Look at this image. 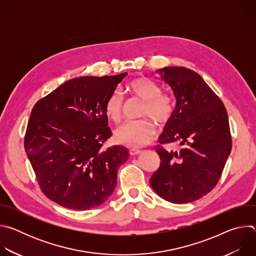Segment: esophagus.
Returning a JSON list of instances; mask_svg holds the SVG:
<instances>
[{
    "instance_id": "obj_1",
    "label": "esophagus",
    "mask_w": 256,
    "mask_h": 256,
    "mask_svg": "<svg viewBox=\"0 0 256 256\" xmlns=\"http://www.w3.org/2000/svg\"><path fill=\"white\" fill-rule=\"evenodd\" d=\"M142 153V151L140 150H138V149H134V148H132V149H130V154L132 155V156H136V155H140Z\"/></svg>"
}]
</instances>
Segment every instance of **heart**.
Instances as JSON below:
<instances>
[{
	"label": "heart",
	"instance_id": "heart-1",
	"mask_svg": "<svg viewBox=\"0 0 256 256\" xmlns=\"http://www.w3.org/2000/svg\"><path fill=\"white\" fill-rule=\"evenodd\" d=\"M128 90L144 102L142 116H149L159 124L168 122L174 112V103L168 94L161 93L159 85L147 77H138L128 84ZM122 95L114 91L105 101L104 109L107 118L118 122L122 114ZM156 130L148 120L126 122L120 126L114 132L118 142L128 147L138 148L147 144L155 136Z\"/></svg>",
	"mask_w": 256,
	"mask_h": 256
}]
</instances>
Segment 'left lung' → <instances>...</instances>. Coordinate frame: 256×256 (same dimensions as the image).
Returning a JSON list of instances; mask_svg holds the SVG:
<instances>
[{"instance_id": "left-lung-1", "label": "left lung", "mask_w": 256, "mask_h": 256, "mask_svg": "<svg viewBox=\"0 0 256 256\" xmlns=\"http://www.w3.org/2000/svg\"><path fill=\"white\" fill-rule=\"evenodd\" d=\"M156 72L176 99L159 142H178L181 148L174 152L156 148L161 162L150 184L167 202H192L216 186L230 155L232 140L227 110L194 70L166 66Z\"/></svg>"}]
</instances>
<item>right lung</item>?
Here are the masks:
<instances>
[{
  "label": "right lung",
  "mask_w": 256,
  "mask_h": 256,
  "mask_svg": "<svg viewBox=\"0 0 256 256\" xmlns=\"http://www.w3.org/2000/svg\"><path fill=\"white\" fill-rule=\"evenodd\" d=\"M126 75L68 80L32 108L25 151L42 192L58 204L86 210L112 194L130 154L124 146L101 148L112 134L104 105Z\"/></svg>",
  "instance_id": "right-lung-1"
}]
</instances>
